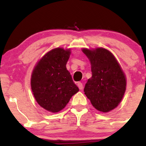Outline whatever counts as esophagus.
Here are the masks:
<instances>
[{
	"label": "esophagus",
	"instance_id": "obj_1",
	"mask_svg": "<svg viewBox=\"0 0 146 146\" xmlns=\"http://www.w3.org/2000/svg\"><path fill=\"white\" fill-rule=\"evenodd\" d=\"M78 86L79 87V88H80V90L83 89V84H82V82H78Z\"/></svg>",
	"mask_w": 146,
	"mask_h": 146
}]
</instances>
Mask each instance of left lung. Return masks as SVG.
Instances as JSON below:
<instances>
[{
	"label": "left lung",
	"mask_w": 146,
	"mask_h": 146,
	"mask_svg": "<svg viewBox=\"0 0 146 146\" xmlns=\"http://www.w3.org/2000/svg\"><path fill=\"white\" fill-rule=\"evenodd\" d=\"M91 64L92 77L85 85V95L95 108L107 113L115 108L125 91L126 79L113 53L104 48H83Z\"/></svg>",
	"instance_id": "1"
}]
</instances>
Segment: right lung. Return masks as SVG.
I'll use <instances>...</instances> for the list:
<instances>
[{
  "label": "right lung",
  "mask_w": 146,
  "mask_h": 146,
  "mask_svg": "<svg viewBox=\"0 0 146 146\" xmlns=\"http://www.w3.org/2000/svg\"><path fill=\"white\" fill-rule=\"evenodd\" d=\"M70 54V49H52L33 70L31 86L33 96L38 104L51 113L62 110L79 91L66 67Z\"/></svg>",
  "instance_id": "add662e5"
}]
</instances>
